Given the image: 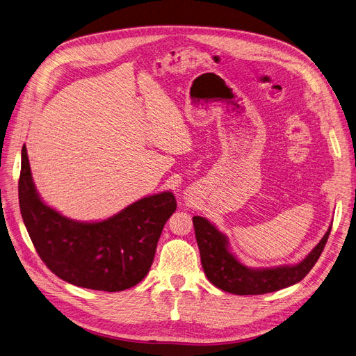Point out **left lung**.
<instances>
[{
    "mask_svg": "<svg viewBox=\"0 0 356 356\" xmlns=\"http://www.w3.org/2000/svg\"><path fill=\"white\" fill-rule=\"evenodd\" d=\"M200 260L207 279L216 288L233 295H264L300 282L318 262L332 226L302 262L291 266L250 269L229 250L226 236L202 216L193 218Z\"/></svg>",
    "mask_w": 356,
    "mask_h": 356,
    "instance_id": "1",
    "label": "left lung"
}]
</instances>
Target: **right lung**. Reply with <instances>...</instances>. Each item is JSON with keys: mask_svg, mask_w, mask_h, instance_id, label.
<instances>
[{"mask_svg": "<svg viewBox=\"0 0 356 356\" xmlns=\"http://www.w3.org/2000/svg\"><path fill=\"white\" fill-rule=\"evenodd\" d=\"M19 210L45 266L80 288L120 292L149 273L164 223L177 203L172 192L143 197L103 222L71 220L47 206L31 177L26 146L21 152Z\"/></svg>", "mask_w": 356, "mask_h": 356, "instance_id": "right-lung-1", "label": "right lung"}]
</instances>
